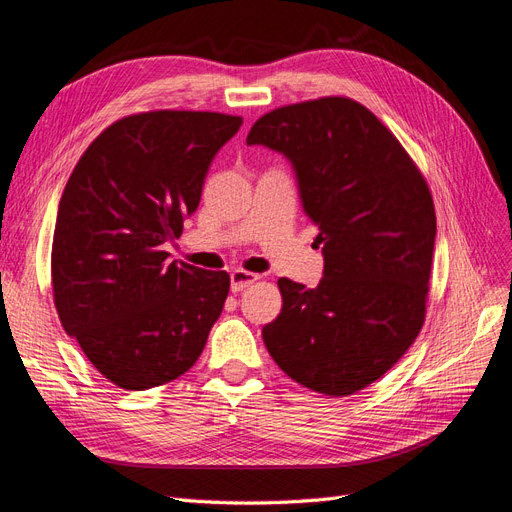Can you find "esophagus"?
I'll return each mask as SVG.
<instances>
[{
  "mask_svg": "<svg viewBox=\"0 0 512 512\" xmlns=\"http://www.w3.org/2000/svg\"><path fill=\"white\" fill-rule=\"evenodd\" d=\"M258 280H260L258 273H250L245 269H235L230 273V288H232V292H241L243 288L256 284Z\"/></svg>",
  "mask_w": 512,
  "mask_h": 512,
  "instance_id": "1",
  "label": "esophagus"
}]
</instances>
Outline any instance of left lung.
Here are the masks:
<instances>
[{
  "instance_id": "obj_1",
  "label": "left lung",
  "mask_w": 512,
  "mask_h": 512,
  "mask_svg": "<svg viewBox=\"0 0 512 512\" xmlns=\"http://www.w3.org/2000/svg\"><path fill=\"white\" fill-rule=\"evenodd\" d=\"M247 145L292 162L324 254L316 288L277 280L282 312L262 339L294 382L352 395L382 378L423 329L436 241L429 185L395 134L346 96L273 108Z\"/></svg>"
}]
</instances>
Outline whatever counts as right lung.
<instances>
[{
	"mask_svg": "<svg viewBox=\"0 0 512 512\" xmlns=\"http://www.w3.org/2000/svg\"><path fill=\"white\" fill-rule=\"evenodd\" d=\"M243 117L145 111L102 130L59 200L51 284L68 335L100 374L145 391L185 374L230 290L226 271L168 262L209 164Z\"/></svg>",
	"mask_w": 512,
	"mask_h": 512,
	"instance_id": "obj_1",
	"label": "right lung"
}]
</instances>
